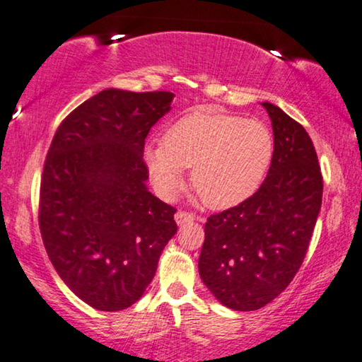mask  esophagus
<instances>
[{
	"label": "esophagus",
	"instance_id": "34e87169",
	"mask_svg": "<svg viewBox=\"0 0 362 362\" xmlns=\"http://www.w3.org/2000/svg\"><path fill=\"white\" fill-rule=\"evenodd\" d=\"M175 219H176V223L180 224V226H182V224L194 221L196 216L192 213H186V211H177V213L175 214Z\"/></svg>",
	"mask_w": 362,
	"mask_h": 362
}]
</instances>
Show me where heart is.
<instances>
[{"label":"heart","instance_id":"1","mask_svg":"<svg viewBox=\"0 0 362 362\" xmlns=\"http://www.w3.org/2000/svg\"><path fill=\"white\" fill-rule=\"evenodd\" d=\"M274 154V139L264 123L214 110L182 116L166 131L164 143L144 148L153 185L173 198L192 168L191 186L213 209L233 208L256 192Z\"/></svg>","mask_w":362,"mask_h":362}]
</instances>
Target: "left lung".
<instances>
[{"label": "left lung", "instance_id": "8db88e82", "mask_svg": "<svg viewBox=\"0 0 362 362\" xmlns=\"http://www.w3.org/2000/svg\"><path fill=\"white\" fill-rule=\"evenodd\" d=\"M274 133L264 182L234 208L208 218L199 276L219 303L256 311L288 288L301 267L322 203V175L306 129L262 103Z\"/></svg>", "mask_w": 362, "mask_h": 362}]
</instances>
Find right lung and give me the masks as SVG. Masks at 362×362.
Wrapping results in <instances>:
<instances>
[{
	"label": "right lung",
	"mask_w": 362,
	"mask_h": 362,
	"mask_svg": "<svg viewBox=\"0 0 362 362\" xmlns=\"http://www.w3.org/2000/svg\"><path fill=\"white\" fill-rule=\"evenodd\" d=\"M173 93L105 89L73 110L46 154L40 231L56 273L100 311L134 304L175 236L176 209L148 191L149 129Z\"/></svg>",
	"instance_id": "right-lung-1"
}]
</instances>
